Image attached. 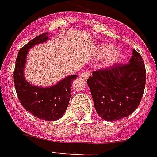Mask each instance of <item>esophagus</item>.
Returning a JSON list of instances; mask_svg holds the SVG:
<instances>
[{
  "mask_svg": "<svg viewBox=\"0 0 157 157\" xmlns=\"http://www.w3.org/2000/svg\"><path fill=\"white\" fill-rule=\"evenodd\" d=\"M89 76H90V73H89L88 71H84V72H83L82 74H80V77L82 78L84 80L87 79V78H88Z\"/></svg>",
  "mask_w": 157,
  "mask_h": 157,
  "instance_id": "obj_1",
  "label": "esophagus"
}]
</instances>
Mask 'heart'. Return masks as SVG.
<instances>
[{
  "instance_id": "obj_1",
  "label": "heart",
  "mask_w": 157,
  "mask_h": 157,
  "mask_svg": "<svg viewBox=\"0 0 157 157\" xmlns=\"http://www.w3.org/2000/svg\"><path fill=\"white\" fill-rule=\"evenodd\" d=\"M98 54L100 56L106 57L104 61L106 66L113 65L122 60V53L119 50H114V47L108 44L100 45L98 50Z\"/></svg>"
}]
</instances>
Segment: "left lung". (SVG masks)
Wrapping results in <instances>:
<instances>
[{"label":"left lung","mask_w":157,"mask_h":157,"mask_svg":"<svg viewBox=\"0 0 157 157\" xmlns=\"http://www.w3.org/2000/svg\"><path fill=\"white\" fill-rule=\"evenodd\" d=\"M97 113L113 122L129 116L140 104L146 85L144 61L136 49L129 63L93 72L87 80Z\"/></svg>","instance_id":"1"}]
</instances>
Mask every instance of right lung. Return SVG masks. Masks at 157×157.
I'll list each match as a JSON object with an SVG mask.
<instances>
[{
    "instance_id": "add662e5",
    "label": "right lung",
    "mask_w": 157,
    "mask_h": 157,
    "mask_svg": "<svg viewBox=\"0 0 157 157\" xmlns=\"http://www.w3.org/2000/svg\"><path fill=\"white\" fill-rule=\"evenodd\" d=\"M49 33L38 35L22 47L18 53L14 70V83L21 105L33 116L42 120L55 121L62 117L69 105L70 90L77 75H69L49 88H41L27 82L24 76L28 50L49 40Z\"/></svg>"
}]
</instances>
